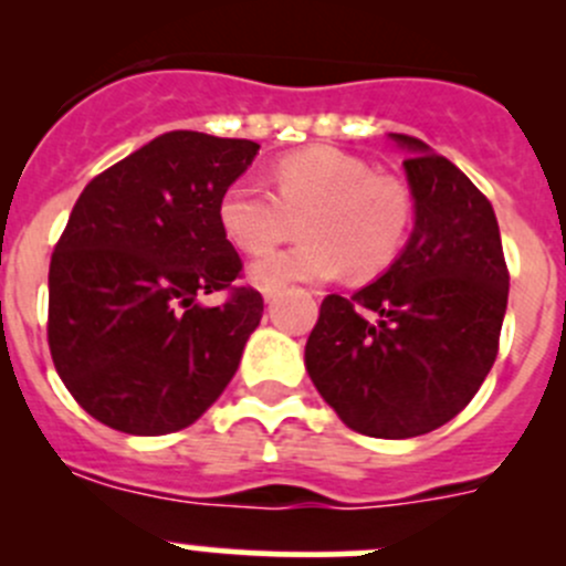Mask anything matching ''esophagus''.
<instances>
[{"label":"esophagus","instance_id":"1","mask_svg":"<svg viewBox=\"0 0 566 566\" xmlns=\"http://www.w3.org/2000/svg\"><path fill=\"white\" fill-rule=\"evenodd\" d=\"M276 295H279V290H273V287H262V298H265L268 304H271V301L276 298Z\"/></svg>","mask_w":566,"mask_h":566}]
</instances>
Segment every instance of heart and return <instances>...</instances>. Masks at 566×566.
<instances>
[{"mask_svg": "<svg viewBox=\"0 0 566 566\" xmlns=\"http://www.w3.org/2000/svg\"><path fill=\"white\" fill-rule=\"evenodd\" d=\"M271 188L238 177L219 197V224L243 254H265L301 220L298 247L256 260V287L328 282L350 271L373 279L394 265L413 227V193L402 177L373 172L364 158L336 147H306L276 158Z\"/></svg>", "mask_w": 566, "mask_h": 566, "instance_id": "obj_1", "label": "heart"}]
</instances>
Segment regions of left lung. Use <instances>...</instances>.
I'll use <instances>...</instances> for the list:
<instances>
[{
	"label": "left lung",
	"instance_id": "1",
	"mask_svg": "<svg viewBox=\"0 0 566 566\" xmlns=\"http://www.w3.org/2000/svg\"><path fill=\"white\" fill-rule=\"evenodd\" d=\"M394 139L408 147L413 235L378 282L325 295L306 373L350 430L399 441L447 424L484 384L510 271L490 199L421 139Z\"/></svg>",
	"mask_w": 566,
	"mask_h": 566
}]
</instances>
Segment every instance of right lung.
Here are the masks:
<instances>
[{"label": "right lung", "instance_id": "1", "mask_svg": "<svg viewBox=\"0 0 566 566\" xmlns=\"http://www.w3.org/2000/svg\"><path fill=\"white\" fill-rule=\"evenodd\" d=\"M260 145L169 130L95 175L49 265V350L93 419L130 436L193 424L235 375L262 295L235 287L243 262L219 197ZM227 292L199 307L197 294Z\"/></svg>", "mask_w": 566, "mask_h": 566}]
</instances>
